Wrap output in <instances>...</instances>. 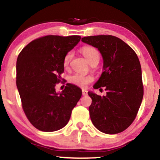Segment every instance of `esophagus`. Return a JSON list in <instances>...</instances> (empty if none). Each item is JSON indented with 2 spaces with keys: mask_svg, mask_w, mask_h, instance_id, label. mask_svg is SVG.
Returning a JSON list of instances; mask_svg holds the SVG:
<instances>
[{
  "mask_svg": "<svg viewBox=\"0 0 160 160\" xmlns=\"http://www.w3.org/2000/svg\"><path fill=\"white\" fill-rule=\"evenodd\" d=\"M82 95L87 96L88 95V91L86 90H82Z\"/></svg>",
  "mask_w": 160,
  "mask_h": 160,
  "instance_id": "34e87169",
  "label": "esophagus"
}]
</instances>
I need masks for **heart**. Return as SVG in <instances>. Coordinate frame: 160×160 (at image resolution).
Listing matches in <instances>:
<instances>
[{"label":"heart","mask_w":160,"mask_h":160,"mask_svg":"<svg viewBox=\"0 0 160 160\" xmlns=\"http://www.w3.org/2000/svg\"><path fill=\"white\" fill-rule=\"evenodd\" d=\"M82 52L85 56V58L88 59V62H90L92 59H93L96 57H99V53L98 51L96 50L95 47L90 46H86L82 48ZM72 58V52H68L65 55L64 58V65L65 67L68 66L70 64L71 59ZM93 81V78L91 76H87L82 73H75L72 76L69 77V82L70 83L75 84V85L80 87V88H86Z\"/></svg>","instance_id":"obj_1"}]
</instances>
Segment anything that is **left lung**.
Listing matches in <instances>:
<instances>
[{"label":"left lung","instance_id":"8db88e82","mask_svg":"<svg viewBox=\"0 0 160 160\" xmlns=\"http://www.w3.org/2000/svg\"><path fill=\"white\" fill-rule=\"evenodd\" d=\"M82 41L96 47L104 62V71L93 88H104L107 94L102 96L88 92L92 98L91 121L102 133H121L134 121L143 98L141 65L137 53L113 35L84 37Z\"/></svg>","mask_w":160,"mask_h":160}]
</instances>
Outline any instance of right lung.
Masks as SVG:
<instances>
[{"mask_svg": "<svg viewBox=\"0 0 160 160\" xmlns=\"http://www.w3.org/2000/svg\"><path fill=\"white\" fill-rule=\"evenodd\" d=\"M80 39L79 35H46L29 43L18 56L16 84L22 108L39 131L64 128L82 96V90L73 84H67L61 93L55 88L64 72L65 55Z\"/></svg>", "mask_w": 160, "mask_h": 160, "instance_id": "add662e5", "label": "right lung"}]
</instances>
